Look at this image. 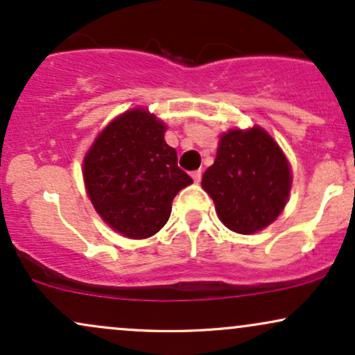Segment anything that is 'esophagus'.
Listing matches in <instances>:
<instances>
[{
  "label": "esophagus",
  "mask_w": 355,
  "mask_h": 355,
  "mask_svg": "<svg viewBox=\"0 0 355 355\" xmlns=\"http://www.w3.org/2000/svg\"><path fill=\"white\" fill-rule=\"evenodd\" d=\"M191 178H193L195 183H200V180H202V170H195V172H191Z\"/></svg>",
  "instance_id": "obj_1"
}]
</instances>
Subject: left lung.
Instances as JSON below:
<instances>
[{
    "label": "left lung",
    "instance_id": "8db88e82",
    "mask_svg": "<svg viewBox=\"0 0 355 355\" xmlns=\"http://www.w3.org/2000/svg\"><path fill=\"white\" fill-rule=\"evenodd\" d=\"M287 158L259 126L230 130L220 138L217 158L202 177L223 225L254 234L279 217L291 191Z\"/></svg>",
    "mask_w": 355,
    "mask_h": 355
}]
</instances>
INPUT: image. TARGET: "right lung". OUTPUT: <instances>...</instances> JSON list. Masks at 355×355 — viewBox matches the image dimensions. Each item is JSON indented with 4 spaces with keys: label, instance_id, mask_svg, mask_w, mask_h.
<instances>
[{
    "label": "right lung",
    "instance_id": "obj_1",
    "mask_svg": "<svg viewBox=\"0 0 355 355\" xmlns=\"http://www.w3.org/2000/svg\"><path fill=\"white\" fill-rule=\"evenodd\" d=\"M165 125L135 108L110 123L83 162L88 197L100 217L128 239H146L168 222L175 195L191 178L165 141Z\"/></svg>",
    "mask_w": 355,
    "mask_h": 355
}]
</instances>
